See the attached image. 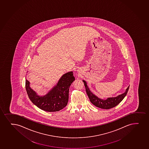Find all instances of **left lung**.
I'll return each instance as SVG.
<instances>
[{
  "instance_id": "obj_1",
  "label": "left lung",
  "mask_w": 149,
  "mask_h": 149,
  "mask_svg": "<svg viewBox=\"0 0 149 149\" xmlns=\"http://www.w3.org/2000/svg\"><path fill=\"white\" fill-rule=\"evenodd\" d=\"M83 81L85 87L86 93L87 94L89 98L90 101L91 103L98 108L104 109L112 108L118 105L123 100L125 97L126 96L129 89V86H128V87L126 90V91L123 94L120 95L115 97L108 98L106 100H103L93 94L88 87L86 81L84 80H83Z\"/></svg>"
}]
</instances>
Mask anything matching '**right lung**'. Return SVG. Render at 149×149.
<instances>
[{"label": "right lung", "instance_id": "obj_1", "mask_svg": "<svg viewBox=\"0 0 149 149\" xmlns=\"http://www.w3.org/2000/svg\"><path fill=\"white\" fill-rule=\"evenodd\" d=\"M75 80L73 72H68L62 75L56 86L44 96H39L30 87V82L25 80L27 93L31 101L39 108L47 112H56L66 106L69 99L71 84Z\"/></svg>", "mask_w": 149, "mask_h": 149}]
</instances>
